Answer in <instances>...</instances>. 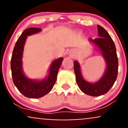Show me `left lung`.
Listing matches in <instances>:
<instances>
[{"label":"left lung","instance_id":"left-lung-1","mask_svg":"<svg viewBox=\"0 0 128 128\" xmlns=\"http://www.w3.org/2000/svg\"><path fill=\"white\" fill-rule=\"evenodd\" d=\"M98 28L99 38H90L89 40L100 50L105 60L106 68L104 75L96 82H88L82 76L79 62L74 61L76 82L82 92L92 96H99L106 93L114 85L118 73V58L114 42L104 28L98 25Z\"/></svg>","mask_w":128,"mask_h":128}]
</instances>
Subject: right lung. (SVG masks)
<instances>
[{
  "mask_svg": "<svg viewBox=\"0 0 128 128\" xmlns=\"http://www.w3.org/2000/svg\"><path fill=\"white\" fill-rule=\"evenodd\" d=\"M42 31V29L30 28L22 32L16 42L11 60L13 82L23 95L29 98H40L52 90L56 82L58 70L63 58L53 61L49 68V76L42 80H32L24 75L22 67V56L27 36Z\"/></svg>",
  "mask_w": 128,
  "mask_h": 128,
  "instance_id": "add662e5",
  "label": "right lung"
}]
</instances>
